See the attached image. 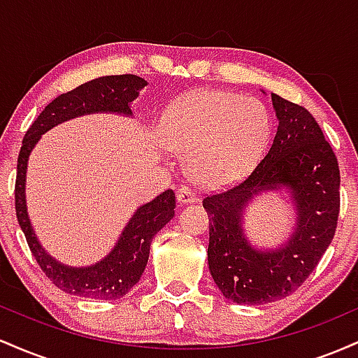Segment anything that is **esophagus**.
<instances>
[{
  "label": "esophagus",
  "instance_id": "esophagus-1",
  "mask_svg": "<svg viewBox=\"0 0 358 358\" xmlns=\"http://www.w3.org/2000/svg\"><path fill=\"white\" fill-rule=\"evenodd\" d=\"M176 200H178V203H182V205H185V203H193V202H196V195L195 193H193V190H190V188L188 187H182L178 190V193H176Z\"/></svg>",
  "mask_w": 358,
  "mask_h": 358
}]
</instances>
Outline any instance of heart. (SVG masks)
<instances>
[{
	"label": "heart",
	"mask_w": 358,
	"mask_h": 358,
	"mask_svg": "<svg viewBox=\"0 0 358 358\" xmlns=\"http://www.w3.org/2000/svg\"><path fill=\"white\" fill-rule=\"evenodd\" d=\"M271 121L262 102L225 90H193L168 109L162 139L188 156L193 178L203 185L239 180L259 162Z\"/></svg>",
	"instance_id": "b5f03b06"
}]
</instances>
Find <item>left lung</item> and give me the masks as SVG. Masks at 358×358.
I'll use <instances>...</instances> for the list:
<instances>
[{
	"label": "left lung",
	"instance_id": "left-lung-1",
	"mask_svg": "<svg viewBox=\"0 0 358 358\" xmlns=\"http://www.w3.org/2000/svg\"><path fill=\"white\" fill-rule=\"evenodd\" d=\"M278 131L269 151L239 185L203 199L208 269L225 298L264 305L289 296L313 273L336 231L340 168L322 127L303 106L271 94ZM286 187L297 207V229L285 246L252 248L241 232V210L259 191Z\"/></svg>",
	"mask_w": 358,
	"mask_h": 358
}]
</instances>
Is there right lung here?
Returning <instances> with one entry per match:
<instances>
[{"instance_id":"1","label":"right lung","mask_w":358,"mask_h":358,"mask_svg":"<svg viewBox=\"0 0 358 358\" xmlns=\"http://www.w3.org/2000/svg\"><path fill=\"white\" fill-rule=\"evenodd\" d=\"M146 85V80L133 73L124 76H108L94 79L79 87L60 94L45 108L34 124L24 134L22 150L18 155L15 182V210L20 227L27 237L28 248L38 262L43 274L59 289L73 296L92 299H117L124 296L141 278L150 257V245L156 232L173 219L175 193L165 190L155 200L141 205L129 224L119 237L116 248L97 264L89 268H69L60 264L43 250L36 241L24 202V176H27L28 156L40 136L50 127L67 119L90 113H119L133 114L129 104L138 97L139 90Z\"/></svg>"}]
</instances>
